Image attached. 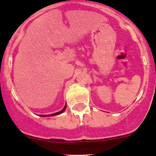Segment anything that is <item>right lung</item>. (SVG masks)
Returning <instances> with one entry per match:
<instances>
[{
  "label": "right lung",
  "mask_w": 156,
  "mask_h": 156,
  "mask_svg": "<svg viewBox=\"0 0 156 156\" xmlns=\"http://www.w3.org/2000/svg\"><path fill=\"white\" fill-rule=\"evenodd\" d=\"M65 108H66V105L65 106V107H64L63 109H62L61 111H59V112L58 113H55V114H49V115H40L41 117H50V116H55V115H58V114H62V113H63L64 111L65 110Z\"/></svg>",
  "instance_id": "1"
}]
</instances>
